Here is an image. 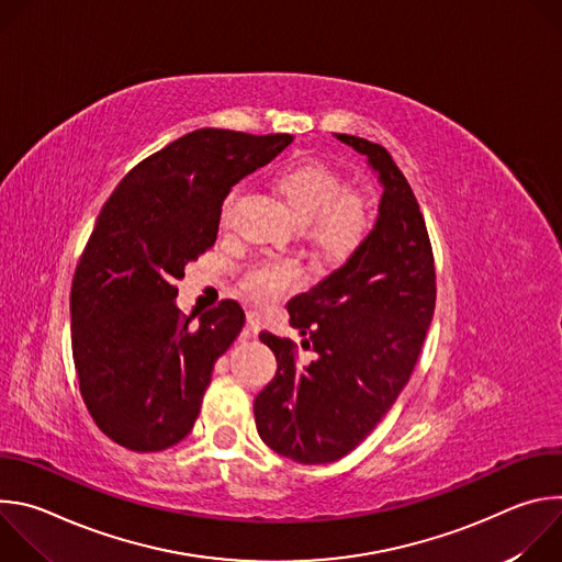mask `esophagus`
Returning <instances> with one entry per match:
<instances>
[{"label":"esophagus","mask_w":562,"mask_h":562,"mask_svg":"<svg viewBox=\"0 0 562 562\" xmlns=\"http://www.w3.org/2000/svg\"><path fill=\"white\" fill-rule=\"evenodd\" d=\"M260 334V315L256 311L247 313V329H245V338H256Z\"/></svg>","instance_id":"esophagus-1"}]
</instances>
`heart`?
<instances>
[{"instance_id": "obj_1", "label": "heart", "mask_w": 562, "mask_h": 562, "mask_svg": "<svg viewBox=\"0 0 562 562\" xmlns=\"http://www.w3.org/2000/svg\"><path fill=\"white\" fill-rule=\"evenodd\" d=\"M276 184L293 213L308 226L313 243L329 256H349L371 228V204L364 191L345 187L338 169L317 157H302L276 176ZM237 198L233 189L222 202V222ZM302 269L291 260L265 258L254 262L239 280L256 302H276L302 286Z\"/></svg>"}]
</instances>
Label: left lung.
Here are the masks:
<instances>
[{"label": "left lung", "mask_w": 562, "mask_h": 562, "mask_svg": "<svg viewBox=\"0 0 562 562\" xmlns=\"http://www.w3.org/2000/svg\"><path fill=\"white\" fill-rule=\"evenodd\" d=\"M336 137L378 173L375 226L345 267L286 304L315 360L300 364L295 342L260 334L278 371L256 397L258 434L302 464L340 460L373 431L409 382L436 308L434 251L407 178L384 146Z\"/></svg>", "instance_id": "left-lung-1"}]
</instances>
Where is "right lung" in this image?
<instances>
[{
	"mask_svg": "<svg viewBox=\"0 0 562 562\" xmlns=\"http://www.w3.org/2000/svg\"><path fill=\"white\" fill-rule=\"evenodd\" d=\"M291 139L187 133L142 159L102 206L70 286V340L85 405L113 442L148 453L191 434L245 311L222 300L193 327L176 306V282L215 245L231 187Z\"/></svg>",
	"mask_w": 562,
	"mask_h": 562,
	"instance_id": "obj_1",
	"label": "right lung"
}]
</instances>
